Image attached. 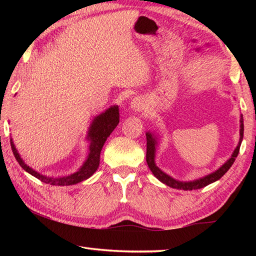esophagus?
I'll use <instances>...</instances> for the list:
<instances>
[{
    "label": "esophagus",
    "instance_id": "esophagus-1",
    "mask_svg": "<svg viewBox=\"0 0 256 256\" xmlns=\"http://www.w3.org/2000/svg\"><path fill=\"white\" fill-rule=\"evenodd\" d=\"M132 108H133L134 110H136V112L144 110V100H142V99H140V98L133 99Z\"/></svg>",
    "mask_w": 256,
    "mask_h": 256
}]
</instances>
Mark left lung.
Here are the masks:
<instances>
[{
  "instance_id": "left-lung-1",
  "label": "left lung",
  "mask_w": 256,
  "mask_h": 256,
  "mask_svg": "<svg viewBox=\"0 0 256 256\" xmlns=\"http://www.w3.org/2000/svg\"><path fill=\"white\" fill-rule=\"evenodd\" d=\"M146 164L150 168V170L152 172V174L157 177V178L162 182L164 184H166L168 186H170L172 188H177V190H198L204 188V186L209 185L214 182L218 180L219 178L226 174L228 172L229 168L232 167V164L235 162L236 157L238 156V152H240V144L242 140V136H244V123H242V116L240 118V144H238L237 148L234 151V154L232 156V158L227 160V162H224L222 167L219 168L218 170L212 172V174L208 175L206 177H202L200 180H193V182H178L174 178H172L170 176H168L162 172L159 168L154 164V151H156V138L152 136L151 133H146Z\"/></svg>"
}]
</instances>
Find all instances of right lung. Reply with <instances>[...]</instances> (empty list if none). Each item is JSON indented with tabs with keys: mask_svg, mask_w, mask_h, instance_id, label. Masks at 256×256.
I'll list each match as a JSON object with an SVG mask.
<instances>
[{
	"mask_svg": "<svg viewBox=\"0 0 256 256\" xmlns=\"http://www.w3.org/2000/svg\"><path fill=\"white\" fill-rule=\"evenodd\" d=\"M120 123V112H118V107L114 106L110 107V110H107L105 112H102V115L97 116L96 118L92 124L89 130L88 138L92 141V144H90V154L88 156V159L84 162V166L80 168V170H78L74 174L66 177H60V178H52V177H46L44 175L38 174L37 172H34L32 168H29L24 162L22 159L20 158L19 154L16 152V149L14 148V142H12V138L10 140L11 142V149L12 152H14L16 162H19L21 167L24 168L26 172H28L29 174L36 177L42 182H44L46 184L50 185H73L76 183H80V182L89 178L94 172L97 170L99 166V159H100V151L102 149V146L107 140V138L110 136V133L114 131V128L118 126Z\"/></svg>",
	"mask_w": 256,
	"mask_h": 256,
	"instance_id": "add662e5",
	"label": "right lung"
}]
</instances>
